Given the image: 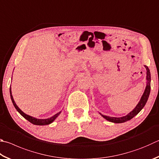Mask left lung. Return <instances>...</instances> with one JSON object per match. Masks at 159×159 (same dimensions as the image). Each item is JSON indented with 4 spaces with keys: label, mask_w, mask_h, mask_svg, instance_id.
Listing matches in <instances>:
<instances>
[{
    "label": "left lung",
    "mask_w": 159,
    "mask_h": 159,
    "mask_svg": "<svg viewBox=\"0 0 159 159\" xmlns=\"http://www.w3.org/2000/svg\"><path fill=\"white\" fill-rule=\"evenodd\" d=\"M145 67L146 68L147 70V85L145 89V92L143 94L142 97L140 100V102H138L137 106H135V108L131 112H130L128 115H126V116L121 117H109L106 116V115H103L102 114L100 115L102 116L105 118L106 120H107L109 122H114V123H123L127 121L131 120L133 117H135V115L139 113V112L143 108L144 106H145L147 102L150 94V89H151V85H150V82H151V74H150V71L148 66L145 65Z\"/></svg>",
    "instance_id": "obj_1"
}]
</instances>
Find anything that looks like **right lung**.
I'll list each match as a JSON object with an SVG mask.
<instances>
[{"mask_svg": "<svg viewBox=\"0 0 159 159\" xmlns=\"http://www.w3.org/2000/svg\"><path fill=\"white\" fill-rule=\"evenodd\" d=\"M10 97H11V102H12V103L14 107L16 109V111H18L20 114H21L23 117H24L25 119H26L28 121H29V122L32 124H33V125H49V124L52 123L53 122V121L56 119L57 117L58 116V115L60 114V112L61 111L57 112V114L54 115L53 116H52L50 118H47V119H37V118L35 117H33L32 116H30V115H26L25 113H24V112H23L21 109H20L17 105L16 104L15 102H14V100L13 99V97L12 95H11V87L10 88Z\"/></svg>", "mask_w": 159, "mask_h": 159, "instance_id": "obj_1", "label": "right lung"}]
</instances>
